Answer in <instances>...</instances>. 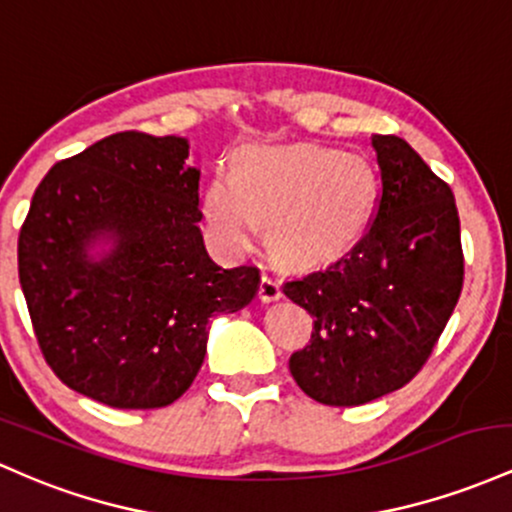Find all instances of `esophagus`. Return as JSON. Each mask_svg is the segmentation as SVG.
Here are the masks:
<instances>
[{
  "label": "esophagus",
  "instance_id": "34e87169",
  "mask_svg": "<svg viewBox=\"0 0 512 512\" xmlns=\"http://www.w3.org/2000/svg\"><path fill=\"white\" fill-rule=\"evenodd\" d=\"M258 297H261V302L280 300V297H283V290H280L278 278H273V275L263 273L261 283H258Z\"/></svg>",
  "mask_w": 512,
  "mask_h": 512
}]
</instances>
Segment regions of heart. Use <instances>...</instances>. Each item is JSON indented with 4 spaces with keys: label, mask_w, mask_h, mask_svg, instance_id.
<instances>
[{
    "label": "heart",
    "mask_w": 512,
    "mask_h": 512,
    "mask_svg": "<svg viewBox=\"0 0 512 512\" xmlns=\"http://www.w3.org/2000/svg\"><path fill=\"white\" fill-rule=\"evenodd\" d=\"M377 174L365 157L321 145H256L241 152L234 176L217 174L203 200L215 244L244 254L261 222L280 261L295 266L333 261L370 225Z\"/></svg>",
    "instance_id": "1"
}]
</instances>
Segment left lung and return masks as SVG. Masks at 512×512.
<instances>
[{
    "instance_id": "left-lung-1",
    "label": "left lung",
    "mask_w": 512,
    "mask_h": 512,
    "mask_svg": "<svg viewBox=\"0 0 512 512\" xmlns=\"http://www.w3.org/2000/svg\"><path fill=\"white\" fill-rule=\"evenodd\" d=\"M382 174L375 222L331 266L283 292L314 317L290 372L326 406H360L416 377L462 292L464 258L450 186L409 142L372 135Z\"/></svg>"
}]
</instances>
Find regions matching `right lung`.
Here are the masks:
<instances>
[{
	"instance_id": "right-lung-1",
	"label": "right lung",
	"mask_w": 512,
	"mask_h": 512,
	"mask_svg": "<svg viewBox=\"0 0 512 512\" xmlns=\"http://www.w3.org/2000/svg\"><path fill=\"white\" fill-rule=\"evenodd\" d=\"M186 137L116 132L55 164L19 234V280L45 360L113 409H162L191 387L208 321L256 297L254 266L222 268L198 222Z\"/></svg>"
}]
</instances>
